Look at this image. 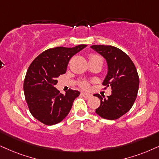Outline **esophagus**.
<instances>
[{
  "label": "esophagus",
  "instance_id": "obj_1",
  "mask_svg": "<svg viewBox=\"0 0 159 159\" xmlns=\"http://www.w3.org/2000/svg\"><path fill=\"white\" fill-rule=\"evenodd\" d=\"M81 95L83 96L84 98H86V99H89V98H90L92 97V94H91L86 93V92H82Z\"/></svg>",
  "mask_w": 159,
  "mask_h": 159
}]
</instances>
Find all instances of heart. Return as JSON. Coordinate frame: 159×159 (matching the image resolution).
Wrapping results in <instances>:
<instances>
[{
	"instance_id": "1",
	"label": "heart",
	"mask_w": 159,
	"mask_h": 159,
	"mask_svg": "<svg viewBox=\"0 0 159 159\" xmlns=\"http://www.w3.org/2000/svg\"><path fill=\"white\" fill-rule=\"evenodd\" d=\"M95 57H100V56L97 55V54H91L89 56V59H93V58ZM78 84L81 86L84 89H87L89 86V82L88 81H86V80H81V81H78Z\"/></svg>"
}]
</instances>
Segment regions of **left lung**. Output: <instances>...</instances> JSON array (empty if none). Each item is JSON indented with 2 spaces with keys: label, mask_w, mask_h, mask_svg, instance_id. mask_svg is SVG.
Returning a JSON list of instances; mask_svg holds the SVG:
<instances>
[{
  "label": "left lung",
  "mask_w": 159,
  "mask_h": 159,
  "mask_svg": "<svg viewBox=\"0 0 159 159\" xmlns=\"http://www.w3.org/2000/svg\"><path fill=\"white\" fill-rule=\"evenodd\" d=\"M91 48L105 58L108 74L103 85L110 86V96L94 95L100 100L95 112L106 120H116L127 113L133 106L137 96L139 78L130 58L119 48L111 45H92Z\"/></svg>",
  "instance_id": "left-lung-1"
}]
</instances>
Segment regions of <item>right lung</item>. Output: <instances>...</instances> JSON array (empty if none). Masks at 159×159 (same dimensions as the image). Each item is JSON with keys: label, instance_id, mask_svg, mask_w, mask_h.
<instances>
[{"label": "right lung", "instance_id": "add662e5", "mask_svg": "<svg viewBox=\"0 0 159 159\" xmlns=\"http://www.w3.org/2000/svg\"><path fill=\"white\" fill-rule=\"evenodd\" d=\"M86 46L49 48L36 57L29 67L24 79V94L32 116L42 123L57 124L69 114L80 92L70 89L63 94L54 86L57 78L66 73L72 56Z\"/></svg>", "mask_w": 159, "mask_h": 159}]
</instances>
